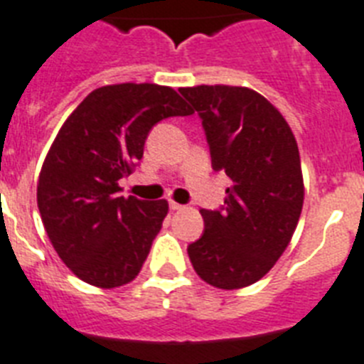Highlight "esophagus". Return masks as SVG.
<instances>
[{
    "label": "esophagus",
    "mask_w": 364,
    "mask_h": 364,
    "mask_svg": "<svg viewBox=\"0 0 364 364\" xmlns=\"http://www.w3.org/2000/svg\"><path fill=\"white\" fill-rule=\"evenodd\" d=\"M170 209H172V211H181V209H185V205H181V203L177 202H170Z\"/></svg>",
    "instance_id": "obj_1"
}]
</instances>
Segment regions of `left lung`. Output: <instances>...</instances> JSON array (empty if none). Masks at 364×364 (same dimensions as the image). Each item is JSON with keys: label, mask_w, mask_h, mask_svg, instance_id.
<instances>
[{"label": "left lung", "mask_w": 364, "mask_h": 364, "mask_svg": "<svg viewBox=\"0 0 364 364\" xmlns=\"http://www.w3.org/2000/svg\"><path fill=\"white\" fill-rule=\"evenodd\" d=\"M202 117L213 170L232 179L220 211L202 209L203 235L188 245L198 277L239 289L271 271L299 223L305 185L295 136L265 97L237 85L181 87Z\"/></svg>", "instance_id": "1"}]
</instances>
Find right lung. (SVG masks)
Segmentation results:
<instances>
[{
	"label": "right lung",
	"instance_id": "obj_1",
	"mask_svg": "<svg viewBox=\"0 0 364 364\" xmlns=\"http://www.w3.org/2000/svg\"><path fill=\"white\" fill-rule=\"evenodd\" d=\"M192 110L156 84L91 91L67 117L41 168L37 205L50 243L87 284L117 288L140 273L168 215L166 200L119 196L159 121Z\"/></svg>",
	"mask_w": 364,
	"mask_h": 364
}]
</instances>
